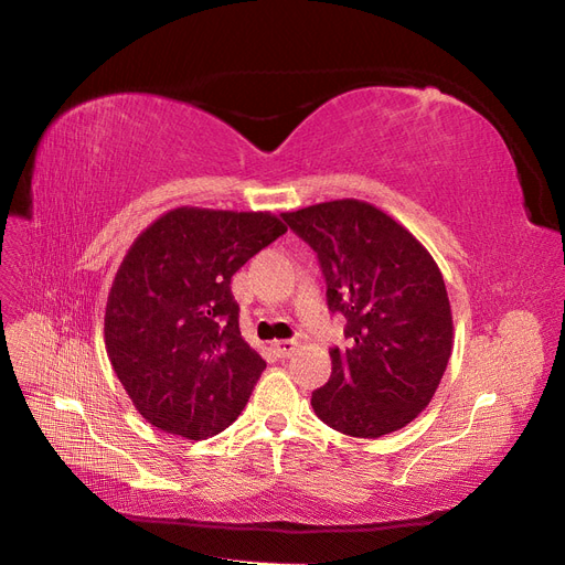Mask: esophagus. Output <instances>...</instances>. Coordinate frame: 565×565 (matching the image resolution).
<instances>
[{"mask_svg": "<svg viewBox=\"0 0 565 565\" xmlns=\"http://www.w3.org/2000/svg\"><path fill=\"white\" fill-rule=\"evenodd\" d=\"M296 350H298V342H296V340H277V342H275V352H277V356H281V359L290 356Z\"/></svg>", "mask_w": 565, "mask_h": 565, "instance_id": "1", "label": "esophagus"}]
</instances>
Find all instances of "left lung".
Segmentation results:
<instances>
[{
  "mask_svg": "<svg viewBox=\"0 0 565 565\" xmlns=\"http://www.w3.org/2000/svg\"><path fill=\"white\" fill-rule=\"evenodd\" d=\"M315 248L331 312L348 319V350H331L312 408L333 429L377 439L406 427L439 387L452 315L439 265L392 215L359 199L281 213Z\"/></svg>",
  "mask_w": 565,
  "mask_h": 565,
  "instance_id": "1",
  "label": "left lung"
}]
</instances>
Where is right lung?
Wrapping results in <instances>:
<instances>
[{"mask_svg": "<svg viewBox=\"0 0 565 565\" xmlns=\"http://www.w3.org/2000/svg\"><path fill=\"white\" fill-rule=\"evenodd\" d=\"M284 232L269 211L180 206L138 234L107 296L105 350L150 425L202 441L239 417L267 363L230 284Z\"/></svg>", "mask_w": 565, "mask_h": 565, "instance_id": "obj_1", "label": "right lung"}]
</instances>
